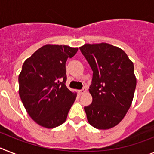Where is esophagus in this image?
<instances>
[{"label":"esophagus","instance_id":"esophagus-1","mask_svg":"<svg viewBox=\"0 0 154 154\" xmlns=\"http://www.w3.org/2000/svg\"><path fill=\"white\" fill-rule=\"evenodd\" d=\"M85 92H86V89H85V88H83L81 90L78 91V93L80 94H85Z\"/></svg>","mask_w":154,"mask_h":154}]
</instances>
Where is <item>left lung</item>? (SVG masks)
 Returning <instances> with one entry per match:
<instances>
[{
    "label": "left lung",
    "mask_w": 154,
    "mask_h": 154,
    "mask_svg": "<svg viewBox=\"0 0 154 154\" xmlns=\"http://www.w3.org/2000/svg\"><path fill=\"white\" fill-rule=\"evenodd\" d=\"M80 49L93 71L92 103L85 107L88 122L98 129L113 128L132 105L136 86L133 63L122 49L105 42L87 43Z\"/></svg>",
    "instance_id": "obj_1"
}]
</instances>
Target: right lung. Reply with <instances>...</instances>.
Masks as SVG:
<instances>
[{
    "label": "right lung",
    "instance_id": "right-lung-1",
    "mask_svg": "<svg viewBox=\"0 0 154 154\" xmlns=\"http://www.w3.org/2000/svg\"><path fill=\"white\" fill-rule=\"evenodd\" d=\"M78 48L46 44L24 62L18 93L25 110L38 125L53 129L66 121L77 97L66 88V62Z\"/></svg>",
    "mask_w": 154,
    "mask_h": 154
}]
</instances>
